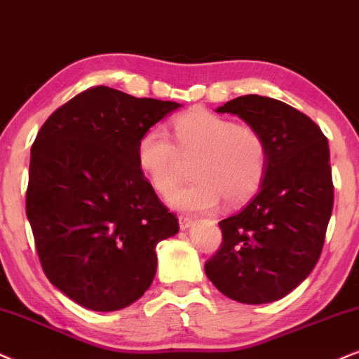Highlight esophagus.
Wrapping results in <instances>:
<instances>
[{"label": "esophagus", "mask_w": 359, "mask_h": 359, "mask_svg": "<svg viewBox=\"0 0 359 359\" xmlns=\"http://www.w3.org/2000/svg\"><path fill=\"white\" fill-rule=\"evenodd\" d=\"M194 225V220L189 217H179V226L180 230H189Z\"/></svg>", "instance_id": "1"}]
</instances>
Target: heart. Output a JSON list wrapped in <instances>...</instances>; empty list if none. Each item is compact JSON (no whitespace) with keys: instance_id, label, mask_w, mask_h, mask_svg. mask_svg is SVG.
Returning a JSON list of instances; mask_svg holds the SVG:
<instances>
[{"instance_id":"b5f03b06","label":"heart","mask_w":359,"mask_h":359,"mask_svg":"<svg viewBox=\"0 0 359 359\" xmlns=\"http://www.w3.org/2000/svg\"><path fill=\"white\" fill-rule=\"evenodd\" d=\"M172 142L152 127L137 142V164L158 195H169L182 179V161H194V182L177 190L170 205L185 213H207L220 205L250 201L266 174L269 151L257 127L237 124L205 109H192L174 119Z\"/></svg>"}]
</instances>
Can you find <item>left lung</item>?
Here are the masks:
<instances>
[{"label": "left lung", "instance_id": "8db88e82", "mask_svg": "<svg viewBox=\"0 0 359 359\" xmlns=\"http://www.w3.org/2000/svg\"><path fill=\"white\" fill-rule=\"evenodd\" d=\"M217 112L257 127L269 162L260 192L219 222L222 247L205 273L235 302H276L311 273L321 255L333 210L328 140L310 117L271 97L248 94Z\"/></svg>", "mask_w": 359, "mask_h": 359}]
</instances>
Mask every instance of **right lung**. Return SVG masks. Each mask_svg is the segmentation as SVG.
<instances>
[{
	"label": "right lung",
	"instance_id": "right-lung-1",
	"mask_svg": "<svg viewBox=\"0 0 359 359\" xmlns=\"http://www.w3.org/2000/svg\"><path fill=\"white\" fill-rule=\"evenodd\" d=\"M179 102L97 86L48 117L31 147L26 215L49 281L116 311L151 287L156 247L179 232L137 164V142Z\"/></svg>",
	"mask_w": 359,
	"mask_h": 359
}]
</instances>
